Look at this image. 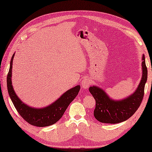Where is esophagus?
Wrapping results in <instances>:
<instances>
[{"label":"esophagus","mask_w":152,"mask_h":152,"mask_svg":"<svg viewBox=\"0 0 152 152\" xmlns=\"http://www.w3.org/2000/svg\"><path fill=\"white\" fill-rule=\"evenodd\" d=\"M89 79L88 77H84L83 79H82L81 81V86L82 88L83 89H87L88 88V87L89 86Z\"/></svg>","instance_id":"esophagus-1"}]
</instances>
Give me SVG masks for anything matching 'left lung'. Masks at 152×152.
<instances>
[{
	"instance_id": "obj_1",
	"label": "left lung",
	"mask_w": 152,
	"mask_h": 152,
	"mask_svg": "<svg viewBox=\"0 0 152 152\" xmlns=\"http://www.w3.org/2000/svg\"><path fill=\"white\" fill-rule=\"evenodd\" d=\"M142 61V78L135 92L127 98L121 101H114L98 87L89 88V92L96 100L94 115L98 121L110 124L121 123L129 119L137 110L142 102L145 84L148 79V69L144 55Z\"/></svg>"
}]
</instances>
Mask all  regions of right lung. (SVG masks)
<instances>
[{
  "label": "right lung",
  "mask_w": 152,
  "mask_h": 152,
  "mask_svg": "<svg viewBox=\"0 0 152 152\" xmlns=\"http://www.w3.org/2000/svg\"><path fill=\"white\" fill-rule=\"evenodd\" d=\"M15 54L11 58L10 68L7 77V89L12 102L20 116L31 125L44 127L54 125L61 118L64 112L75 98L77 96L80 86H77L66 91L56 102L44 108H33L26 105L17 96L12 86L11 69Z\"/></svg>",
  "instance_id": "right-lung-1"
}]
</instances>
